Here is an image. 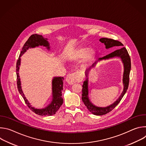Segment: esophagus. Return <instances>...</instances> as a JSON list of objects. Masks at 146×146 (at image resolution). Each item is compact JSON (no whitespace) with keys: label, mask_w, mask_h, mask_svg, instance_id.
Returning a JSON list of instances; mask_svg holds the SVG:
<instances>
[{"label":"esophagus","mask_w":146,"mask_h":146,"mask_svg":"<svg viewBox=\"0 0 146 146\" xmlns=\"http://www.w3.org/2000/svg\"><path fill=\"white\" fill-rule=\"evenodd\" d=\"M82 80V78L78 72H75L69 74L66 78V81L70 85H72L77 82H80Z\"/></svg>","instance_id":"obj_1"}]
</instances>
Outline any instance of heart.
I'll use <instances>...</instances> for the list:
<instances>
[{
  "instance_id": "heart-1",
  "label": "heart",
  "mask_w": 146,
  "mask_h": 146,
  "mask_svg": "<svg viewBox=\"0 0 146 146\" xmlns=\"http://www.w3.org/2000/svg\"><path fill=\"white\" fill-rule=\"evenodd\" d=\"M95 55V52L94 50H90L89 48L85 47L80 48L74 54V58L76 59H81L85 57L84 63L85 65H87L92 60Z\"/></svg>"
}]
</instances>
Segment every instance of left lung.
I'll list each match as a JSON object with an SVG mask.
<instances>
[{"instance_id": "8db88e82", "label": "left lung", "mask_w": 146, "mask_h": 146, "mask_svg": "<svg viewBox=\"0 0 146 146\" xmlns=\"http://www.w3.org/2000/svg\"><path fill=\"white\" fill-rule=\"evenodd\" d=\"M99 41L101 43H104L106 46V48H109L114 46H117L118 47H121L123 45L120 42V41L115 40H113L111 38H100ZM114 57H119L121 58L123 64V89L122 94H121L120 96L118 98V99L113 103L112 105L106 107V108H99L95 106L94 105L90 102L89 98H88V78H87L86 80L84 81L82 85V100L84 102V105L87 108L88 110L94 115H102L106 114L111 110H113L118 104L119 103L122 98H123L125 94L126 93L128 86H129V74L131 68V58L129 55L125 47H121L119 49H118L114 52L103 56L102 58H99L96 60L94 63L88 68L86 72V77H88V74L89 71L91 70V68L95 67L97 62L98 61L102 60L103 59H108Z\"/></svg>"}]
</instances>
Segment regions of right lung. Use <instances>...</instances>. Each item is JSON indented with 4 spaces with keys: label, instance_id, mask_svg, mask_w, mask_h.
Segmentation results:
<instances>
[{
    "label": "right lung",
    "instance_id": "add662e5",
    "mask_svg": "<svg viewBox=\"0 0 146 146\" xmlns=\"http://www.w3.org/2000/svg\"><path fill=\"white\" fill-rule=\"evenodd\" d=\"M38 46H43L46 47L48 50H50V44L47 41V38H44L41 35L34 34L31 35L28 40L24 44L22 51L21 52L19 58L17 62L16 65V74H17V88L19 94L24 98L25 103L30 109L35 113L40 115H52L60 108L64 102V99L62 98V92L63 91V77H55L52 81V100L49 105L42 109H35L30 105V103L25 98L21 86V81L19 76V69L21 63L20 57L24 54L29 48H34Z\"/></svg>",
    "mask_w": 146,
    "mask_h": 146
}]
</instances>
